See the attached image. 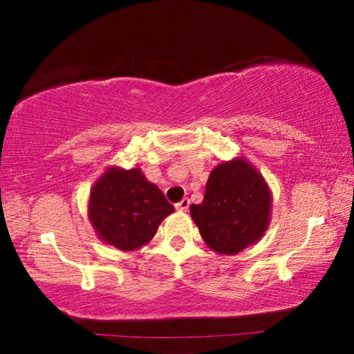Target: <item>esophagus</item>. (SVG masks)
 I'll return each instance as SVG.
<instances>
[{
  "label": "esophagus",
  "mask_w": 354,
  "mask_h": 354,
  "mask_svg": "<svg viewBox=\"0 0 354 354\" xmlns=\"http://www.w3.org/2000/svg\"><path fill=\"white\" fill-rule=\"evenodd\" d=\"M176 207L178 211H187L188 207H190V200H188V198H183L180 203H177Z\"/></svg>",
  "instance_id": "esophagus-1"
}]
</instances>
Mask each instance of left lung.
Listing matches in <instances>:
<instances>
[{
	"instance_id": "1",
	"label": "left lung",
	"mask_w": 354,
	"mask_h": 354,
	"mask_svg": "<svg viewBox=\"0 0 354 354\" xmlns=\"http://www.w3.org/2000/svg\"><path fill=\"white\" fill-rule=\"evenodd\" d=\"M269 188L245 159L212 169L205 200L190 207L203 240L221 254H236L258 241L269 225Z\"/></svg>"
}]
</instances>
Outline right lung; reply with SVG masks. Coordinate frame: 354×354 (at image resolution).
Segmentation results:
<instances>
[{"instance_id":"1","label":"right lung","mask_w":354,"mask_h":354,"mask_svg":"<svg viewBox=\"0 0 354 354\" xmlns=\"http://www.w3.org/2000/svg\"><path fill=\"white\" fill-rule=\"evenodd\" d=\"M174 206L140 169L111 167L95 183L88 216L96 234L118 250L132 251L148 243Z\"/></svg>"}]
</instances>
